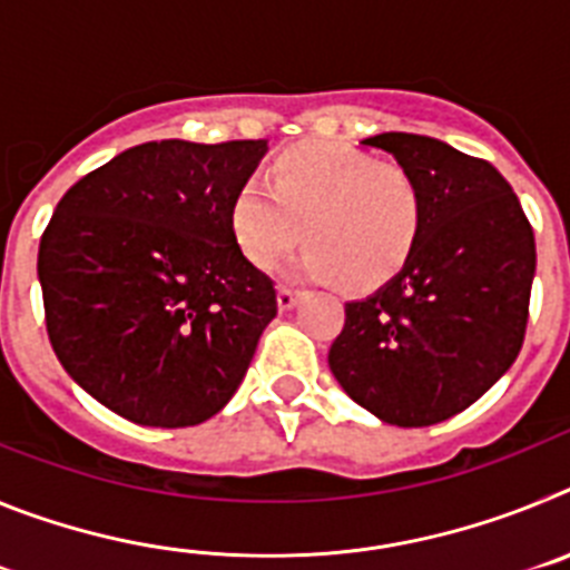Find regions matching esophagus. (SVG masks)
<instances>
[{
    "mask_svg": "<svg viewBox=\"0 0 570 570\" xmlns=\"http://www.w3.org/2000/svg\"><path fill=\"white\" fill-rule=\"evenodd\" d=\"M296 299H299V291L288 288V285H279V291H276V305H279V311H291L296 305Z\"/></svg>",
    "mask_w": 570,
    "mask_h": 570,
    "instance_id": "34e87169",
    "label": "esophagus"
}]
</instances>
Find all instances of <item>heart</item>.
Instances as JSON below:
<instances>
[{
  "label": "heart",
  "instance_id": "b5f03b06",
  "mask_svg": "<svg viewBox=\"0 0 570 570\" xmlns=\"http://www.w3.org/2000/svg\"><path fill=\"white\" fill-rule=\"evenodd\" d=\"M425 225V194L396 163H376L342 142H299L268 168V188L245 183L230 203V230L250 265L276 268L311 242L299 274L380 288L414 256Z\"/></svg>",
  "mask_w": 570,
  "mask_h": 570
}]
</instances>
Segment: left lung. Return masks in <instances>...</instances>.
<instances>
[{
    "label": "left lung",
    "mask_w": 570,
    "mask_h": 570,
    "mask_svg": "<svg viewBox=\"0 0 570 570\" xmlns=\"http://www.w3.org/2000/svg\"><path fill=\"white\" fill-rule=\"evenodd\" d=\"M362 145L416 176L425 225L394 279L347 302L328 365L342 391L387 425H436L480 400L520 354L537 271L533 230L485 159L396 130Z\"/></svg>",
    "instance_id": "8db88e82"
}]
</instances>
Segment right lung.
I'll list each match as a JSON object with an SVG mask.
<instances>
[{"label":"right lung","mask_w":570,"mask_h":570,"mask_svg":"<svg viewBox=\"0 0 570 570\" xmlns=\"http://www.w3.org/2000/svg\"><path fill=\"white\" fill-rule=\"evenodd\" d=\"M265 139L122 150L59 199L39 242L50 345L114 414L188 428L228 405L276 316L239 250L230 203Z\"/></svg>","instance_id":"1"}]
</instances>
